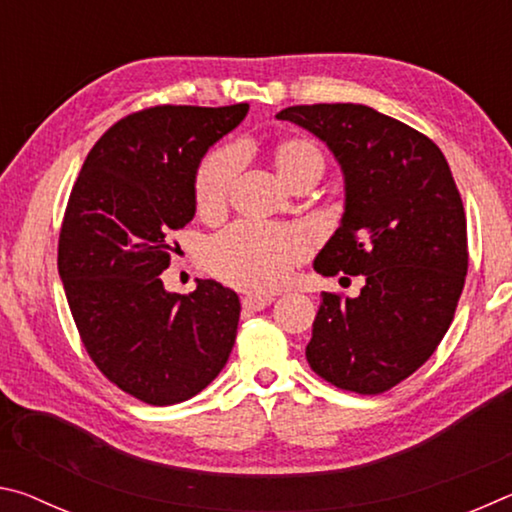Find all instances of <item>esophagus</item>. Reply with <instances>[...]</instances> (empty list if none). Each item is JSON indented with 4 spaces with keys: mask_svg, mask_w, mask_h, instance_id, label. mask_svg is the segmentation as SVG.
I'll return each instance as SVG.
<instances>
[{
    "mask_svg": "<svg viewBox=\"0 0 512 512\" xmlns=\"http://www.w3.org/2000/svg\"><path fill=\"white\" fill-rule=\"evenodd\" d=\"M273 302V296H244L241 298V305L250 311H262Z\"/></svg>",
    "mask_w": 512,
    "mask_h": 512,
    "instance_id": "1",
    "label": "esophagus"
}]
</instances>
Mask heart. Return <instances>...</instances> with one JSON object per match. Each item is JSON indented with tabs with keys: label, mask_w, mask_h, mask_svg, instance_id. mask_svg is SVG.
Masks as SVG:
<instances>
[{
	"label": "heart",
	"mask_w": 512,
	"mask_h": 512,
	"mask_svg": "<svg viewBox=\"0 0 512 512\" xmlns=\"http://www.w3.org/2000/svg\"><path fill=\"white\" fill-rule=\"evenodd\" d=\"M277 176L291 185L305 173H323L325 160L307 137H284L273 146ZM237 173V155L223 149L207 155L196 173V205L201 212L221 210ZM307 253V239L293 228L237 223L205 246V266L223 282L246 291H273L289 280Z\"/></svg>",
	"instance_id": "heart-1"
}]
</instances>
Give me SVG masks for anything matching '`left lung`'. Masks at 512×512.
Instances as JSON below:
<instances>
[{"label": "left lung", "mask_w": 512, "mask_h": 512, "mask_svg": "<svg viewBox=\"0 0 512 512\" xmlns=\"http://www.w3.org/2000/svg\"><path fill=\"white\" fill-rule=\"evenodd\" d=\"M339 162L345 205L314 271L363 275L357 298L323 293L307 361L329 384L384 393L443 341L467 275L463 201L429 137L361 103L277 112Z\"/></svg>", "instance_id": "8db88e82"}]
</instances>
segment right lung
Returning a JSON list of instances; mask_svg holds the SVG:
<instances>
[{"label":"right lung","mask_w":512,"mask_h":512,"mask_svg":"<svg viewBox=\"0 0 512 512\" xmlns=\"http://www.w3.org/2000/svg\"><path fill=\"white\" fill-rule=\"evenodd\" d=\"M248 103L155 106L119 119L83 162L58 273L85 350L121 391L167 406L201 393L232 352L239 296L214 280L167 291L171 235L194 219L196 173Z\"/></svg>","instance_id":"right-lung-1"}]
</instances>
